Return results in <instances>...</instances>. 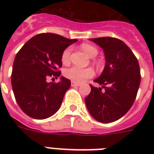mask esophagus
<instances>
[{"label": "esophagus", "mask_w": 154, "mask_h": 154, "mask_svg": "<svg viewBox=\"0 0 154 154\" xmlns=\"http://www.w3.org/2000/svg\"><path fill=\"white\" fill-rule=\"evenodd\" d=\"M71 85H72V87H77V86H80L81 84H80V83H77V82H71Z\"/></svg>", "instance_id": "esophagus-1"}]
</instances>
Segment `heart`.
Returning a JSON list of instances; mask_svg holds the SVG:
<instances>
[{"label": "heart", "mask_w": 154, "mask_h": 154, "mask_svg": "<svg viewBox=\"0 0 154 154\" xmlns=\"http://www.w3.org/2000/svg\"><path fill=\"white\" fill-rule=\"evenodd\" d=\"M81 48L84 50L90 57H94L97 55L98 50L96 47L89 44H84L81 45ZM71 51L72 49L71 47H68L62 52L61 54V61L64 65H69L70 62V57H71ZM64 74L67 78L72 80V82H84L85 80L88 78H91L94 77V71L91 68H80L77 66H72L67 69L65 70Z\"/></svg>", "instance_id": "b5f03b06"}]
</instances>
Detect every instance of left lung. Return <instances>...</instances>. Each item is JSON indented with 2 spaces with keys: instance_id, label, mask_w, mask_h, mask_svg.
Masks as SVG:
<instances>
[{
  "instance_id": "obj_1",
  "label": "left lung",
  "mask_w": 154,
  "mask_h": 154,
  "mask_svg": "<svg viewBox=\"0 0 154 154\" xmlns=\"http://www.w3.org/2000/svg\"><path fill=\"white\" fill-rule=\"evenodd\" d=\"M105 52V66L102 73L92 85L85 97V105L94 119L109 123L122 117L132 107L141 82L138 60L126 44L110 37L92 38Z\"/></svg>"
}]
</instances>
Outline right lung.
<instances>
[{"label":"right lung","mask_w":154,"mask_h":154,"mask_svg":"<svg viewBox=\"0 0 154 154\" xmlns=\"http://www.w3.org/2000/svg\"><path fill=\"white\" fill-rule=\"evenodd\" d=\"M77 41L44 32L29 40L17 53L12 87L19 107L29 117L45 119L59 109L71 82L63 77L57 83L47 82L46 79L60 76L62 52Z\"/></svg>","instance_id":"obj_1"}]
</instances>
